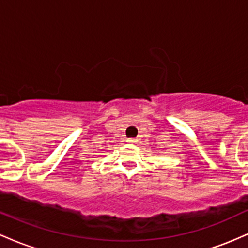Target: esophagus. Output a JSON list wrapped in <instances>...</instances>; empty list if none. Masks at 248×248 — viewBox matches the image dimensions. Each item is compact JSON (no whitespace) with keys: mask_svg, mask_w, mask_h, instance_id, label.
Wrapping results in <instances>:
<instances>
[{"mask_svg":"<svg viewBox=\"0 0 248 248\" xmlns=\"http://www.w3.org/2000/svg\"><path fill=\"white\" fill-rule=\"evenodd\" d=\"M135 141H136V139H135V138L129 139V143H135Z\"/></svg>","mask_w":248,"mask_h":248,"instance_id":"34e87169","label":"esophagus"}]
</instances>
